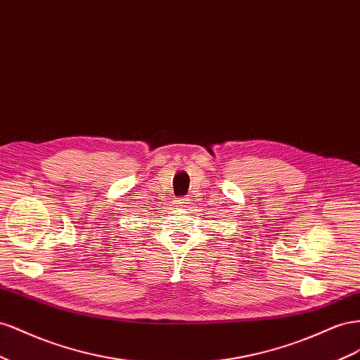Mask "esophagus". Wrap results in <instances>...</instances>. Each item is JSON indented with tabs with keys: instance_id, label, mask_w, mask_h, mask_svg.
Masks as SVG:
<instances>
[{
	"instance_id": "34e87169",
	"label": "esophagus",
	"mask_w": 360,
	"mask_h": 360,
	"mask_svg": "<svg viewBox=\"0 0 360 360\" xmlns=\"http://www.w3.org/2000/svg\"><path fill=\"white\" fill-rule=\"evenodd\" d=\"M178 207H179L181 210H187V208H190V200H188L187 198H181V199H178Z\"/></svg>"
}]
</instances>
